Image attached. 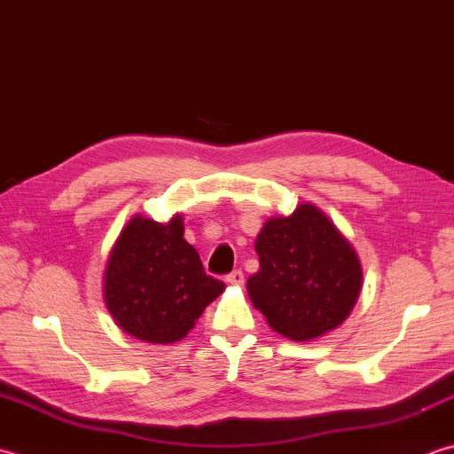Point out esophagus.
<instances>
[{"label":"esophagus","mask_w":454,"mask_h":454,"mask_svg":"<svg viewBox=\"0 0 454 454\" xmlns=\"http://www.w3.org/2000/svg\"><path fill=\"white\" fill-rule=\"evenodd\" d=\"M226 281L230 283V286H242V283H244V273H242V270H236V271H232V273H228V275H226Z\"/></svg>","instance_id":"obj_1"}]
</instances>
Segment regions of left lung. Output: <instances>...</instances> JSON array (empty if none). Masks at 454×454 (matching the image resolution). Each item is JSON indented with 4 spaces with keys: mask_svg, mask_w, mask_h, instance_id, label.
Segmentation results:
<instances>
[{
    "mask_svg": "<svg viewBox=\"0 0 454 454\" xmlns=\"http://www.w3.org/2000/svg\"><path fill=\"white\" fill-rule=\"evenodd\" d=\"M260 271L247 295L275 333L305 342L346 321L362 291V263L334 222L310 202L271 216L255 238Z\"/></svg>",
    "mask_w": 454,
    "mask_h": 454,
    "instance_id": "8db88e82",
    "label": "left lung"
}]
</instances>
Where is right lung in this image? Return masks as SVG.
Listing matches in <instances>:
<instances>
[{
	"instance_id": "right-lung-1",
	"label": "right lung",
	"mask_w": 454,
	"mask_h": 454,
	"mask_svg": "<svg viewBox=\"0 0 454 454\" xmlns=\"http://www.w3.org/2000/svg\"><path fill=\"white\" fill-rule=\"evenodd\" d=\"M226 286L204 273L184 239L183 216L136 215L120 232L104 270V303L123 333L151 344L184 339Z\"/></svg>"
}]
</instances>
